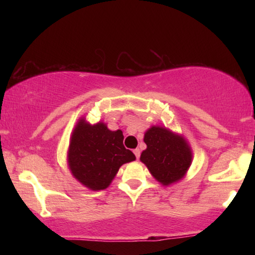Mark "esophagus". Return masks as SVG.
<instances>
[{
    "label": "esophagus",
    "mask_w": 255,
    "mask_h": 255,
    "mask_svg": "<svg viewBox=\"0 0 255 255\" xmlns=\"http://www.w3.org/2000/svg\"><path fill=\"white\" fill-rule=\"evenodd\" d=\"M133 154H135V156H136V158H137V159L139 158V156H140V150H139V148L133 149Z\"/></svg>",
    "instance_id": "34e87169"
}]
</instances>
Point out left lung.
Instances as JSON below:
<instances>
[{"instance_id": "obj_1", "label": "left lung", "mask_w": 255, "mask_h": 255, "mask_svg": "<svg viewBox=\"0 0 255 255\" xmlns=\"http://www.w3.org/2000/svg\"><path fill=\"white\" fill-rule=\"evenodd\" d=\"M147 148L141 152L140 161L163 185L178 182L187 173L192 162V152L182 136L165 127L153 126L145 132Z\"/></svg>"}]
</instances>
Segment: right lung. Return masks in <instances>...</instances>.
Returning <instances> with one entry per match:
<instances>
[{
	"mask_svg": "<svg viewBox=\"0 0 255 255\" xmlns=\"http://www.w3.org/2000/svg\"><path fill=\"white\" fill-rule=\"evenodd\" d=\"M123 141L120 129L112 131L106 124L90 125L81 118L72 132L67 153L73 176L94 191L107 189L119 167L136 159Z\"/></svg>",
	"mask_w": 255,
	"mask_h": 255,
	"instance_id": "obj_1",
	"label": "right lung"
}]
</instances>
